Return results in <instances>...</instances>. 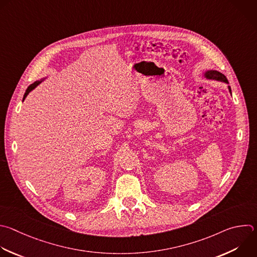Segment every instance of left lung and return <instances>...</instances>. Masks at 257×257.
<instances>
[{
    "mask_svg": "<svg viewBox=\"0 0 257 257\" xmlns=\"http://www.w3.org/2000/svg\"><path fill=\"white\" fill-rule=\"evenodd\" d=\"M203 74H204V77L207 78V79H212V80H217V81H221V82L227 83L228 84L229 93L232 96V92H231V88H230V85H229L228 79H227V77L223 73H221L220 71L215 70V69H208V70L204 71Z\"/></svg>",
    "mask_w": 257,
    "mask_h": 257,
    "instance_id": "1",
    "label": "left lung"
}]
</instances>
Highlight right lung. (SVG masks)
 <instances>
[{"instance_id":"right-lung-1","label":"right lung","mask_w":257,"mask_h":257,"mask_svg":"<svg viewBox=\"0 0 257 257\" xmlns=\"http://www.w3.org/2000/svg\"><path fill=\"white\" fill-rule=\"evenodd\" d=\"M46 78V77H45ZM44 80V78H42V79H39V80H36V81H34L32 84H30L29 85V87L27 88V90H26V92H25V94H24V97H23V101L26 99V97L29 95V93L30 92H32L36 87H37V85H39L42 81Z\"/></svg>"}]
</instances>
